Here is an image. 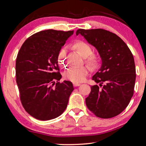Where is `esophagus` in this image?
<instances>
[{
	"label": "esophagus",
	"instance_id": "34e87169",
	"mask_svg": "<svg viewBox=\"0 0 146 146\" xmlns=\"http://www.w3.org/2000/svg\"><path fill=\"white\" fill-rule=\"evenodd\" d=\"M73 86H75V87H77V86H80V83H76V82H73Z\"/></svg>",
	"mask_w": 146,
	"mask_h": 146
}]
</instances>
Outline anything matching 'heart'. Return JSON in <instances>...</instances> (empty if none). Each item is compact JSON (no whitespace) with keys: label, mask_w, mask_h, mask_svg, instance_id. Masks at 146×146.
Wrapping results in <instances>:
<instances>
[{"label":"heart","mask_w":146,"mask_h":146,"mask_svg":"<svg viewBox=\"0 0 146 146\" xmlns=\"http://www.w3.org/2000/svg\"><path fill=\"white\" fill-rule=\"evenodd\" d=\"M74 48L81 53L85 59V62L92 68H96L100 63L98 56L92 53V48L90 44L82 40H78L74 43ZM57 61L58 65L62 68H66L68 65L67 48H62L58 53ZM90 68L87 66L81 67H71L64 73V77L66 80L73 82H81L87 77Z\"/></svg>","instance_id":"heart-1"}]
</instances>
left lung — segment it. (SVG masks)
I'll return each instance as SVG.
<instances>
[{
  "instance_id": "1",
  "label": "left lung",
  "mask_w": 146,
  "mask_h": 146,
  "mask_svg": "<svg viewBox=\"0 0 146 146\" xmlns=\"http://www.w3.org/2000/svg\"><path fill=\"white\" fill-rule=\"evenodd\" d=\"M89 43L97 49L102 66L92 80L99 86L91 87L86 98L88 108L97 117L110 118L122 113L134 93L136 69L129 48L117 35L103 29H78Z\"/></svg>"
}]
</instances>
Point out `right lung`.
Returning <instances> with one entry per match:
<instances>
[{
	"label": "right lung",
	"instance_id": "right-lung-1",
	"mask_svg": "<svg viewBox=\"0 0 146 146\" xmlns=\"http://www.w3.org/2000/svg\"><path fill=\"white\" fill-rule=\"evenodd\" d=\"M73 33L54 29L39 31L27 38L19 51L15 71L20 99L26 111L36 119H53L67 108L74 88L70 81L58 82L62 75L57 56Z\"/></svg>",
	"mask_w": 146,
	"mask_h": 146
}]
</instances>
